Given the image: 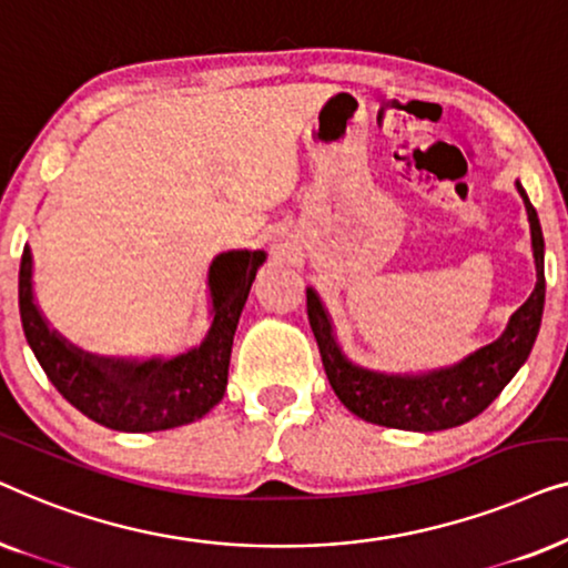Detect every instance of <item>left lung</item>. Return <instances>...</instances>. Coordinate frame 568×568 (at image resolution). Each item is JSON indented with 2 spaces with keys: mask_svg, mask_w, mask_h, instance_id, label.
I'll return each mask as SVG.
<instances>
[{
  "mask_svg": "<svg viewBox=\"0 0 568 568\" xmlns=\"http://www.w3.org/2000/svg\"><path fill=\"white\" fill-rule=\"evenodd\" d=\"M517 191L530 220L535 290L525 305L509 317L507 328L488 344L453 367L424 372V375H385L364 369L341 352L328 310L313 286H307V317L315 333L328 383L338 400L364 422L403 432H442L460 426L491 406L517 369L523 367L538 338L542 302H546V271H542V230L535 206L523 183Z\"/></svg>",
  "mask_w": 568,
  "mask_h": 568,
  "instance_id": "1",
  "label": "left lung"
}]
</instances>
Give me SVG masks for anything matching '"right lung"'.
<instances>
[{
	"label": "right lung",
	"instance_id": "add662e5",
	"mask_svg": "<svg viewBox=\"0 0 568 568\" xmlns=\"http://www.w3.org/2000/svg\"><path fill=\"white\" fill-rule=\"evenodd\" d=\"M263 251L220 253L209 266L212 325L206 338L173 359H105L49 328L33 294V255L20 261V321L51 385L77 410L115 432H162L191 424L222 400L240 313Z\"/></svg>",
	"mask_w": 568,
	"mask_h": 568
}]
</instances>
